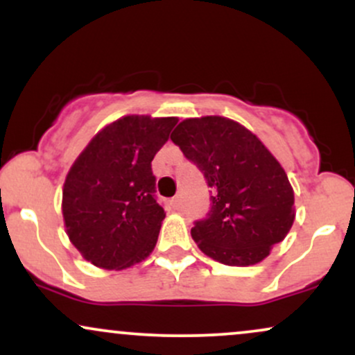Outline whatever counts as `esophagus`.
Returning <instances> with one entry per match:
<instances>
[{
	"label": "esophagus",
	"instance_id": "1",
	"mask_svg": "<svg viewBox=\"0 0 355 355\" xmlns=\"http://www.w3.org/2000/svg\"><path fill=\"white\" fill-rule=\"evenodd\" d=\"M172 203H173V207L175 209H182V195H177V197H173V200H172Z\"/></svg>",
	"mask_w": 355,
	"mask_h": 355
}]
</instances>
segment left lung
Here are the masks:
<instances>
[{
    "instance_id": "8db88e82",
    "label": "left lung",
    "mask_w": 355,
    "mask_h": 355,
    "mask_svg": "<svg viewBox=\"0 0 355 355\" xmlns=\"http://www.w3.org/2000/svg\"><path fill=\"white\" fill-rule=\"evenodd\" d=\"M172 141L211 189L210 210L191 237L225 266H254L294 223V190L274 155L245 126L223 116L189 118Z\"/></svg>"
}]
</instances>
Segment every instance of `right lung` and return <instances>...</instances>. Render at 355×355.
<instances>
[{"label":"right lung","instance_id":"obj_1","mask_svg":"<svg viewBox=\"0 0 355 355\" xmlns=\"http://www.w3.org/2000/svg\"><path fill=\"white\" fill-rule=\"evenodd\" d=\"M177 118L123 116L81 152L63 187L67 234L93 266L120 270L152 254L165 210L152 160Z\"/></svg>","mask_w":355,"mask_h":355}]
</instances>
